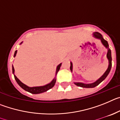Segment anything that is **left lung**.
Returning <instances> with one entry per match:
<instances>
[{"instance_id":"left-lung-1","label":"left lung","mask_w":120,"mask_h":120,"mask_svg":"<svg viewBox=\"0 0 120 120\" xmlns=\"http://www.w3.org/2000/svg\"><path fill=\"white\" fill-rule=\"evenodd\" d=\"M94 37L100 39L101 41V43H103L105 46L106 48L108 49V53H107V58H108V60H109V67H108V68L107 69V70L106 71V72L104 73V75L101 76L99 79L97 80L96 82H94L93 83H90V84H85V83H75V85H76L77 86H80V87L82 88H94L96 87V86L98 85L100 83H101V82L105 79L106 77H107V76L108 75V74L109 73L110 71H111V67H112V57H111V52L110 49H109V45H108V43L107 42V41H106L105 40H104L103 38L102 35H101L100 33L98 32H94ZM72 67H73V65H72V63L70 62V70L72 71Z\"/></svg>"}]
</instances>
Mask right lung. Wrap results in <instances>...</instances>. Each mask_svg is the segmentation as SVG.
Instances as JSON below:
<instances>
[{
  "label": "right lung",
  "instance_id": "add662e5",
  "mask_svg": "<svg viewBox=\"0 0 120 120\" xmlns=\"http://www.w3.org/2000/svg\"><path fill=\"white\" fill-rule=\"evenodd\" d=\"M17 53V50H15L14 53V56H15V55H16ZM61 64H60L58 67H57L56 68V74L58 73V71L60 69V67H61ZM12 73H14V67L12 65ZM14 78L16 80V82H17L18 84L25 91L27 92H29V93H32V94H40V93H44V92L47 91V90H50L52 88H53L55 85V83H56V79H54L50 83H49V84L46 85L45 86H37V87H29L27 86H26V85H24V83H23L22 82H20L19 80V79H18L17 77L14 75Z\"/></svg>",
  "mask_w": 120,
  "mask_h": 120
}]
</instances>
